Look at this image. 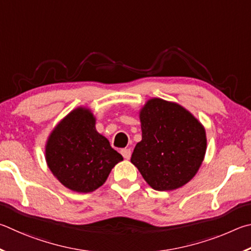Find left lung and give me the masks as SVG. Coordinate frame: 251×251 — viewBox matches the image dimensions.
<instances>
[{"label": "left lung", "mask_w": 251, "mask_h": 251, "mask_svg": "<svg viewBox=\"0 0 251 251\" xmlns=\"http://www.w3.org/2000/svg\"><path fill=\"white\" fill-rule=\"evenodd\" d=\"M46 162L51 173L69 190L96 191L123 157L96 130L89 109L78 107L60 120L48 137Z\"/></svg>", "instance_id": "obj_1"}]
</instances>
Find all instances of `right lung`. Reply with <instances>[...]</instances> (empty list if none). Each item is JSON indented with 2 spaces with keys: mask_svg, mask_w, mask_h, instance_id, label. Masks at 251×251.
<instances>
[{
  "mask_svg": "<svg viewBox=\"0 0 251 251\" xmlns=\"http://www.w3.org/2000/svg\"><path fill=\"white\" fill-rule=\"evenodd\" d=\"M142 140L131 163L153 190L173 191L188 183L203 163L207 140L204 126L185 108L160 98L140 111Z\"/></svg>",
  "mask_w": 251,
  "mask_h": 251,
  "instance_id": "obj_1",
  "label": "right lung"
}]
</instances>
